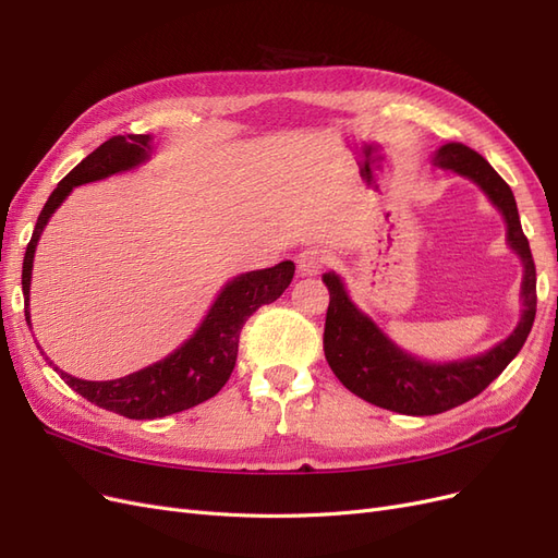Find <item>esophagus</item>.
Here are the masks:
<instances>
[{
    "mask_svg": "<svg viewBox=\"0 0 558 558\" xmlns=\"http://www.w3.org/2000/svg\"><path fill=\"white\" fill-rule=\"evenodd\" d=\"M326 263H328V256H326V251L324 248H318V246H310V248H305V251H300V256H298V269H300V275H318L320 269L326 267Z\"/></svg>",
    "mask_w": 558,
    "mask_h": 558,
    "instance_id": "obj_1",
    "label": "esophagus"
}]
</instances>
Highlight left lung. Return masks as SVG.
<instances>
[{
	"mask_svg": "<svg viewBox=\"0 0 558 558\" xmlns=\"http://www.w3.org/2000/svg\"><path fill=\"white\" fill-rule=\"evenodd\" d=\"M433 162L442 170L475 181L505 216L508 242L523 263V314L508 340L488 349L482 356L453 363H426L416 361L388 340L349 300L342 279L335 272H326L324 283L330 291V305L326 312L324 351L335 377L351 393L377 404V408L412 416L440 414L480 396L521 351L533 328L537 305L535 263L526 234L521 230L510 185L477 150L459 142L445 144L435 154Z\"/></svg>",
	"mask_w": 558,
	"mask_h": 558,
	"instance_id": "obj_1",
	"label": "left lung"
}]
</instances>
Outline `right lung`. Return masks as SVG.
Instances as JSON below:
<instances>
[{"label":"right lung","instance_id":"1","mask_svg":"<svg viewBox=\"0 0 558 558\" xmlns=\"http://www.w3.org/2000/svg\"><path fill=\"white\" fill-rule=\"evenodd\" d=\"M148 154L150 134H125V137L123 134H116V137L107 140L102 146H97L88 158H83L58 183V189L50 193L37 218L35 232H32V240L25 251L23 295L27 305L35 248L48 218L62 205V199L72 193L74 185L132 170V167L144 162ZM293 275L295 265L291 260H283L275 267L234 277L230 283H226L221 295L216 298L209 314L202 320L191 340L181 344L167 359L140 369V373H132L113 381H86L60 369V377L76 393L95 402L97 408L128 418H158L191 410L195 404L214 398L226 386L234 369V361H238L240 332L246 318L258 307L275 302L289 289ZM25 318L29 324L27 307Z\"/></svg>","mask_w":558,"mask_h":558}]
</instances>
